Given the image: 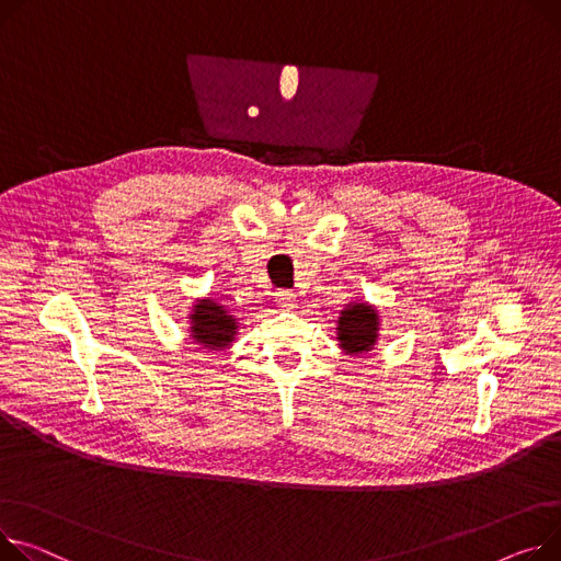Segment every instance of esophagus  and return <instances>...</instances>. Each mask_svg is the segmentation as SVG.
Returning a JSON list of instances; mask_svg holds the SVG:
<instances>
[{
	"instance_id": "obj_1",
	"label": "esophagus",
	"mask_w": 561,
	"mask_h": 561,
	"mask_svg": "<svg viewBox=\"0 0 561 561\" xmlns=\"http://www.w3.org/2000/svg\"><path fill=\"white\" fill-rule=\"evenodd\" d=\"M277 305H279L284 311L295 309V295H293L290 290H279V293H277Z\"/></svg>"
}]
</instances>
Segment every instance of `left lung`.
I'll use <instances>...</instances> for the list:
<instances>
[{"label":"left lung","instance_id":"8db88e82","mask_svg":"<svg viewBox=\"0 0 561 561\" xmlns=\"http://www.w3.org/2000/svg\"><path fill=\"white\" fill-rule=\"evenodd\" d=\"M377 313L365 305H356L347 311H343V318L339 320V341L350 354H360L371 350L377 341Z\"/></svg>","mask_w":561,"mask_h":561}]
</instances>
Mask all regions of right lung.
Here are the masks:
<instances>
[{
  "mask_svg": "<svg viewBox=\"0 0 561 561\" xmlns=\"http://www.w3.org/2000/svg\"><path fill=\"white\" fill-rule=\"evenodd\" d=\"M194 339L209 350L226 347L234 339L237 322L228 311L218 307L214 300H201L192 316Z\"/></svg>",
  "mask_w": 561,
  "mask_h": 561,
  "instance_id": "obj_1",
  "label": "right lung"
}]
</instances>
